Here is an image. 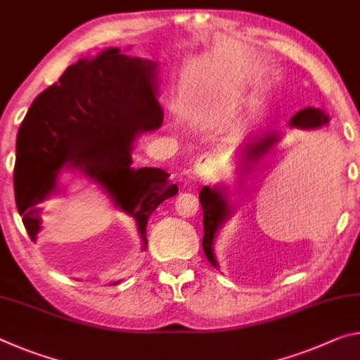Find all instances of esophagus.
Masks as SVG:
<instances>
[{
	"instance_id": "34e87169",
	"label": "esophagus",
	"mask_w": 360,
	"mask_h": 360,
	"mask_svg": "<svg viewBox=\"0 0 360 360\" xmlns=\"http://www.w3.org/2000/svg\"><path fill=\"white\" fill-rule=\"evenodd\" d=\"M216 168V157L213 153H202L200 157L195 160V165H193V174L197 178H207L211 173H213Z\"/></svg>"
}]
</instances>
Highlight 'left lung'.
<instances>
[{
  "instance_id": "1",
  "label": "left lung",
  "mask_w": 360,
  "mask_h": 360,
  "mask_svg": "<svg viewBox=\"0 0 360 360\" xmlns=\"http://www.w3.org/2000/svg\"><path fill=\"white\" fill-rule=\"evenodd\" d=\"M328 122V115L323 110H321V108L307 107L296 113L290 120V124L301 129H316L327 124ZM278 141H281V134L278 133H266L262 138L248 142L243 149V160L240 168H238V173L245 174L247 171L252 169L253 163L258 162L262 155H266ZM226 191V187H213L211 189V187L205 186L200 193H198V198H200L203 208V252L207 259L211 262V266L216 267V269H219V266L213 252L214 237L222 224L231 218L233 211L229 200H227Z\"/></svg>"
}]
</instances>
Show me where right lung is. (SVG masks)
I'll list each match as a JSON object with an SVG mask.
<instances>
[{
	"mask_svg": "<svg viewBox=\"0 0 360 360\" xmlns=\"http://www.w3.org/2000/svg\"><path fill=\"white\" fill-rule=\"evenodd\" d=\"M157 94L155 62L110 48L79 59L33 101L17 133L14 167L17 211L33 242L41 229L39 205L59 191L65 167L99 184L136 221L147 248L150 214L178 193L167 171L131 167L134 139L163 123Z\"/></svg>",
	"mask_w": 360,
	"mask_h": 360,
	"instance_id": "obj_1",
	"label": "right lung"
}]
</instances>
